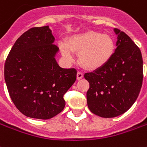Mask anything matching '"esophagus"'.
<instances>
[{
  "label": "esophagus",
  "instance_id": "1",
  "mask_svg": "<svg viewBox=\"0 0 147 147\" xmlns=\"http://www.w3.org/2000/svg\"><path fill=\"white\" fill-rule=\"evenodd\" d=\"M83 76H84L83 73H82V72H80V71H78L77 75H76V78H77L78 80H81L82 78H83Z\"/></svg>",
  "mask_w": 147,
  "mask_h": 147
}]
</instances>
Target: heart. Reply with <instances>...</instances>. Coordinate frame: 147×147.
Here are the masks:
<instances>
[{
	"mask_svg": "<svg viewBox=\"0 0 147 147\" xmlns=\"http://www.w3.org/2000/svg\"><path fill=\"white\" fill-rule=\"evenodd\" d=\"M63 56L72 61L73 52L84 69L94 71L107 63L115 51V42L111 36L97 31H86L71 36L67 43L61 44Z\"/></svg>",
	"mask_w": 147,
	"mask_h": 147,
	"instance_id": "heart-1",
	"label": "heart"
}]
</instances>
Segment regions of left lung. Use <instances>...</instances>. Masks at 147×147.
Here are the masks:
<instances>
[{"instance_id":"obj_1","label":"left lung","mask_w":147,"mask_h":147,"mask_svg":"<svg viewBox=\"0 0 147 147\" xmlns=\"http://www.w3.org/2000/svg\"><path fill=\"white\" fill-rule=\"evenodd\" d=\"M117 34L115 52L105 65L84 74L89 82L87 102L90 111L101 117L123 114L134 105L143 80V62L140 49L125 33Z\"/></svg>"}]
</instances>
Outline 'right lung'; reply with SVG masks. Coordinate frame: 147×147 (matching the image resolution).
I'll list each match as a JSON object with an SVG mask.
<instances>
[{
	"label": "right lung",
	"instance_id": "1",
	"mask_svg": "<svg viewBox=\"0 0 147 147\" xmlns=\"http://www.w3.org/2000/svg\"><path fill=\"white\" fill-rule=\"evenodd\" d=\"M48 26L19 37L5 63V80L12 101L22 114L47 120L65 107L63 95L76 80V70L60 67L59 51Z\"/></svg>",
	"mask_w": 147,
	"mask_h": 147
}]
</instances>
